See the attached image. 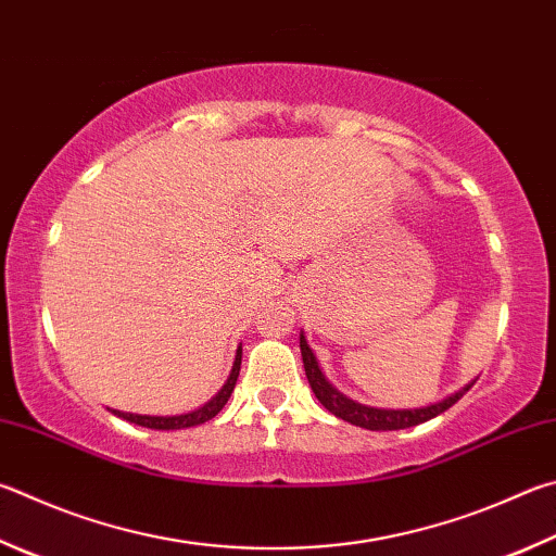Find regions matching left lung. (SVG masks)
<instances>
[{
    "label": "left lung",
    "instance_id": "left-lung-1",
    "mask_svg": "<svg viewBox=\"0 0 556 556\" xmlns=\"http://www.w3.org/2000/svg\"><path fill=\"white\" fill-rule=\"evenodd\" d=\"M299 348H301V357H304V369H306L308 383H311L313 393H316V399L332 413V416H338L342 420L352 422V426L365 428V430H403V428L420 426V422L435 418V416H440V413L452 408L454 403H457L464 393L473 387V381H471V383H467V387H462L459 391L450 393V396H445L442 401L430 403V406H422V408L365 406V403L352 401L350 396H345V393H340L326 379V375H323V369L318 365V357L313 355V350L308 348L304 330H301V336H299Z\"/></svg>",
    "mask_w": 556,
    "mask_h": 556
}]
</instances>
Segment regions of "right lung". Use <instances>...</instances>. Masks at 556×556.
<instances>
[{"mask_svg": "<svg viewBox=\"0 0 556 556\" xmlns=\"http://www.w3.org/2000/svg\"><path fill=\"white\" fill-rule=\"evenodd\" d=\"M240 362H243V345H238L236 350V359H233V369H230V375L226 379L224 387L216 393L214 399L208 403H204L201 408H194L189 413H181V416H140V413H124V410H116V408H109L114 416L124 418L128 422H136V426H143V428H153V430H185V428H194L201 426V422L211 420L214 416H218V410L226 406L230 393L236 389V381L240 375Z\"/></svg>", "mask_w": 556, "mask_h": 556, "instance_id": "obj_1", "label": "right lung"}]
</instances>
